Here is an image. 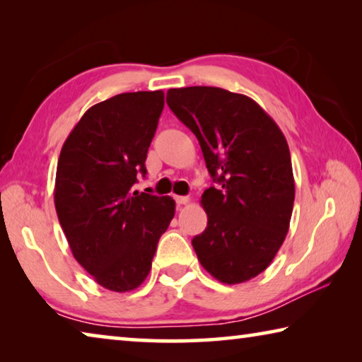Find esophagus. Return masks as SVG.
I'll use <instances>...</instances> for the list:
<instances>
[{
  "label": "esophagus",
  "mask_w": 362,
  "mask_h": 362,
  "mask_svg": "<svg viewBox=\"0 0 362 362\" xmlns=\"http://www.w3.org/2000/svg\"><path fill=\"white\" fill-rule=\"evenodd\" d=\"M175 203L179 206H185L189 203V198L188 196H175Z\"/></svg>",
  "instance_id": "34e87169"
}]
</instances>
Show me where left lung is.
I'll return each instance as SVG.
<instances>
[{
	"mask_svg": "<svg viewBox=\"0 0 362 362\" xmlns=\"http://www.w3.org/2000/svg\"><path fill=\"white\" fill-rule=\"evenodd\" d=\"M166 100L218 183L201 196L207 226L193 238L194 252L220 283H246L268 268L289 231L296 183L287 140L247 95L192 86L169 89Z\"/></svg>",
	"mask_w": 362,
	"mask_h": 362,
	"instance_id": "1",
	"label": "left lung"
}]
</instances>
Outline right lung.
Returning a JSON list of instances; mask_svg holds the SVG:
<instances>
[{
	"label": "right lung",
	"mask_w": 362,
	"mask_h": 362,
	"mask_svg": "<svg viewBox=\"0 0 362 362\" xmlns=\"http://www.w3.org/2000/svg\"><path fill=\"white\" fill-rule=\"evenodd\" d=\"M164 107L163 90L124 93L90 107L60 150L54 204L71 254L97 284L137 289L175 214L170 196L131 192Z\"/></svg>",
	"instance_id": "1"
}]
</instances>
